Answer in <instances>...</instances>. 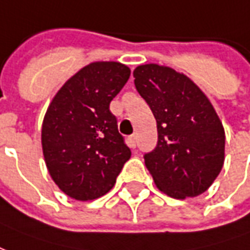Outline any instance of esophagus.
Returning a JSON list of instances; mask_svg holds the SVG:
<instances>
[{
    "mask_svg": "<svg viewBox=\"0 0 250 250\" xmlns=\"http://www.w3.org/2000/svg\"><path fill=\"white\" fill-rule=\"evenodd\" d=\"M127 144H129V146L132 147V149L136 147V136H134V134H132L130 137L127 138Z\"/></svg>",
    "mask_w": 250,
    "mask_h": 250,
    "instance_id": "obj_1",
    "label": "esophagus"
}]
</instances>
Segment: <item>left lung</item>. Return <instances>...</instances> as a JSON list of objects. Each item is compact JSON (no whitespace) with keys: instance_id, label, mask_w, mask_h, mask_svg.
<instances>
[{"instance_id":"left-lung-1","label":"left lung","mask_w":250,"mask_h":250,"mask_svg":"<svg viewBox=\"0 0 250 250\" xmlns=\"http://www.w3.org/2000/svg\"><path fill=\"white\" fill-rule=\"evenodd\" d=\"M133 76L157 121V145L144 154L154 183L173 198L201 194L224 165L225 132L217 113L192 80L170 67L147 63Z\"/></svg>"}]
</instances>
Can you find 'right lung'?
<instances>
[{
  "instance_id": "right-lung-1",
  "label": "right lung",
  "mask_w": 250,
  "mask_h": 250,
  "mask_svg": "<svg viewBox=\"0 0 250 250\" xmlns=\"http://www.w3.org/2000/svg\"><path fill=\"white\" fill-rule=\"evenodd\" d=\"M130 77L120 62H93L67 80L49 105L42 150L53 181L80 201L106 194L132 156L109 105Z\"/></svg>"
}]
</instances>
